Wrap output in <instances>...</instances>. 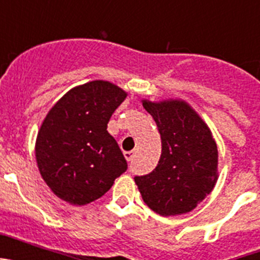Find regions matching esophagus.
Returning a JSON list of instances; mask_svg holds the SVG:
<instances>
[{
	"mask_svg": "<svg viewBox=\"0 0 260 260\" xmlns=\"http://www.w3.org/2000/svg\"><path fill=\"white\" fill-rule=\"evenodd\" d=\"M123 155H125V157L127 161H133V158H134V156H135V152L134 151H126V152H123Z\"/></svg>",
	"mask_w": 260,
	"mask_h": 260,
	"instance_id": "esophagus-1",
	"label": "esophagus"
}]
</instances>
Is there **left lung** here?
I'll list each match as a JSON object with an SVG mask.
<instances>
[{
  "label": "left lung",
  "instance_id": "obj_1",
  "mask_svg": "<svg viewBox=\"0 0 260 260\" xmlns=\"http://www.w3.org/2000/svg\"><path fill=\"white\" fill-rule=\"evenodd\" d=\"M161 137V156L151 173L134 180L144 203L161 216L194 210L217 180V146L210 128L183 102H143Z\"/></svg>",
  "mask_w": 260,
  "mask_h": 260
}]
</instances>
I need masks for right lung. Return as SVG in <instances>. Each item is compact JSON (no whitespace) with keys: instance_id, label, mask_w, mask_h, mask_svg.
Returning a JSON list of instances; mask_svg holds the SVG:
<instances>
[{"instance_id":"obj_1","label":"right lung","mask_w":260,"mask_h":260,"mask_svg":"<svg viewBox=\"0 0 260 260\" xmlns=\"http://www.w3.org/2000/svg\"><path fill=\"white\" fill-rule=\"evenodd\" d=\"M126 93L93 80L70 89L49 110L36 141L39 171L54 194L74 206L91 203L127 169L108 122Z\"/></svg>"}]
</instances>
